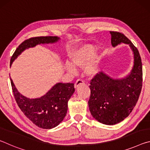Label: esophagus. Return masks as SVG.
I'll list each match as a JSON object with an SVG mask.
<instances>
[{
	"mask_svg": "<svg viewBox=\"0 0 150 150\" xmlns=\"http://www.w3.org/2000/svg\"><path fill=\"white\" fill-rule=\"evenodd\" d=\"M83 83H84V82H83V81L82 79H77V81H76V82L75 83V88H78L81 85H83Z\"/></svg>",
	"mask_w": 150,
	"mask_h": 150,
	"instance_id": "obj_1",
	"label": "esophagus"
}]
</instances>
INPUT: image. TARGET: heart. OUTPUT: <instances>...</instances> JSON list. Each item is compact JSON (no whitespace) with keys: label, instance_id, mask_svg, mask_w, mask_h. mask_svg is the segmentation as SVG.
I'll return each instance as SVG.
<instances>
[{"label":"heart","instance_id":"obj_1","mask_svg":"<svg viewBox=\"0 0 150 150\" xmlns=\"http://www.w3.org/2000/svg\"><path fill=\"white\" fill-rule=\"evenodd\" d=\"M94 54V48L88 45H85L78 48L70 54V63H66L65 67L68 72L74 73L76 71L75 67L84 68L86 74L94 76L98 72L99 67L96 62H92Z\"/></svg>","mask_w":150,"mask_h":150}]
</instances>
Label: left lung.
<instances>
[{"label": "left lung", "mask_w": 150, "mask_h": 150, "mask_svg": "<svg viewBox=\"0 0 150 150\" xmlns=\"http://www.w3.org/2000/svg\"><path fill=\"white\" fill-rule=\"evenodd\" d=\"M111 44L115 47L128 44L134 54V65L124 78L113 79L104 72L91 80L88 107L93 117L106 125H114L128 117L136 106L142 87V59L137 48L125 35L110 32Z\"/></svg>", "instance_id": "1"}]
</instances>
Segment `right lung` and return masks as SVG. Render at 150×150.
Returning <instances> with one entry per match:
<instances>
[{
    "mask_svg": "<svg viewBox=\"0 0 150 150\" xmlns=\"http://www.w3.org/2000/svg\"><path fill=\"white\" fill-rule=\"evenodd\" d=\"M59 40V38L57 36H40L25 40L12 55L11 65L26 49L41 44H53ZM11 83L14 98L19 108L33 123L44 129L55 128L62 122L67 114L68 100L75 92L73 83H58L42 97L28 98L18 91L11 78Z\"/></svg>",
    "mask_w": 150,
    "mask_h": 150,
    "instance_id": "1",
    "label": "right lung"
}]
</instances>
